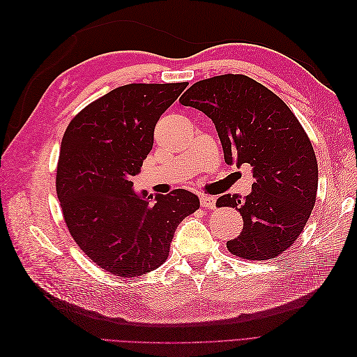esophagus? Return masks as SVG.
Segmentation results:
<instances>
[{"mask_svg": "<svg viewBox=\"0 0 357 357\" xmlns=\"http://www.w3.org/2000/svg\"><path fill=\"white\" fill-rule=\"evenodd\" d=\"M199 201H201V207L211 208V210L215 207V198H214V197L202 195V197H199Z\"/></svg>", "mask_w": 357, "mask_h": 357, "instance_id": "34e87169", "label": "esophagus"}]
</instances>
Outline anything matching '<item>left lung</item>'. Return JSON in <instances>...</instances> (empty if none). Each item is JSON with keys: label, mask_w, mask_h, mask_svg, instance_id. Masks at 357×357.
Returning <instances> with one entry per match:
<instances>
[{"label": "left lung", "mask_w": 357, "mask_h": 357, "mask_svg": "<svg viewBox=\"0 0 357 357\" xmlns=\"http://www.w3.org/2000/svg\"><path fill=\"white\" fill-rule=\"evenodd\" d=\"M180 104L211 119L226 164L253 171L245 198L226 193L215 202L235 207L244 220L241 234L226 243L228 250L247 261L282 255L304 231L316 204L317 160L304 128L283 100L243 74L197 82Z\"/></svg>", "instance_id": "left-lung-1"}]
</instances>
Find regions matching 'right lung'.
<instances>
[{
  "mask_svg": "<svg viewBox=\"0 0 357 357\" xmlns=\"http://www.w3.org/2000/svg\"><path fill=\"white\" fill-rule=\"evenodd\" d=\"M186 86H121L84 107L63 134L56 172L63 219L88 257L114 275L159 268L180 222L199 208L186 189L149 195L131 180L153 147L160 114Z\"/></svg>",
  "mask_w": 357,
  "mask_h": 357,
  "instance_id": "add662e5",
  "label": "right lung"
}]
</instances>
